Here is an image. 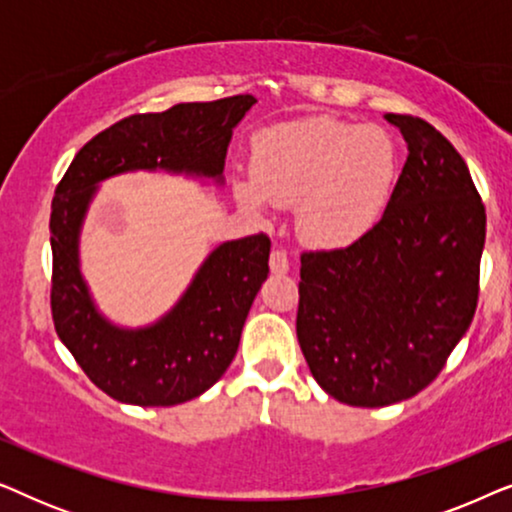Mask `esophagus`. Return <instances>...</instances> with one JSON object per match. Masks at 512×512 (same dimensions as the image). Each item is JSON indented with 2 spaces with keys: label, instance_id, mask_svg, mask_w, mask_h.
Instances as JSON below:
<instances>
[{
  "label": "esophagus",
  "instance_id": "obj_1",
  "mask_svg": "<svg viewBox=\"0 0 512 512\" xmlns=\"http://www.w3.org/2000/svg\"><path fill=\"white\" fill-rule=\"evenodd\" d=\"M270 270L275 272V275H286V272H289V256H286V251H282V249L272 251Z\"/></svg>",
  "mask_w": 512,
  "mask_h": 512
}]
</instances>
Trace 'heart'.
<instances>
[{"instance_id":"obj_1","label":"heart","mask_w":512,"mask_h":512,"mask_svg":"<svg viewBox=\"0 0 512 512\" xmlns=\"http://www.w3.org/2000/svg\"><path fill=\"white\" fill-rule=\"evenodd\" d=\"M396 174L398 153L389 132L312 116L258 135L251 181H237L235 198L256 216L268 205H296L300 240L342 249L380 221Z\"/></svg>"}]
</instances>
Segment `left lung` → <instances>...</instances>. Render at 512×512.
Segmentation results:
<instances>
[{"label": "left lung", "instance_id": "left-lung-1", "mask_svg": "<svg viewBox=\"0 0 512 512\" xmlns=\"http://www.w3.org/2000/svg\"><path fill=\"white\" fill-rule=\"evenodd\" d=\"M408 144L382 219L345 249L300 256L296 333L319 387L384 408L436 380L478 305L485 205L457 149L387 114Z\"/></svg>", "mask_w": 512, "mask_h": 512}]
</instances>
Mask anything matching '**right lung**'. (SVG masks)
I'll return each mask as SVG.
<instances>
[{"label": "right lung", "instance_id": "obj_1", "mask_svg": "<svg viewBox=\"0 0 512 512\" xmlns=\"http://www.w3.org/2000/svg\"><path fill=\"white\" fill-rule=\"evenodd\" d=\"M254 95L188 102L123 118L90 139L55 188L51 207L58 338L104 394L158 408L205 394L226 373L258 289L268 279V235L216 247L177 303L153 324L128 328L104 317L81 272V230L102 181L128 172H170L223 186L235 125Z\"/></svg>", "mask_w": 512, "mask_h": 512}]
</instances>
